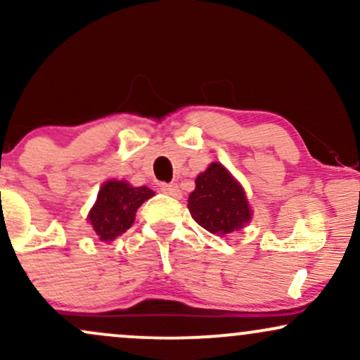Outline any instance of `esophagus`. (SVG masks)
<instances>
[{"mask_svg":"<svg viewBox=\"0 0 360 360\" xmlns=\"http://www.w3.org/2000/svg\"><path fill=\"white\" fill-rule=\"evenodd\" d=\"M160 191H162L164 194H167V196H172V198H181V189L179 186L171 183V184H160Z\"/></svg>","mask_w":360,"mask_h":360,"instance_id":"1","label":"esophagus"}]
</instances>
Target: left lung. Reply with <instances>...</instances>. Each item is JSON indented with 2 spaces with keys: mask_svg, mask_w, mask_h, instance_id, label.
I'll use <instances>...</instances> for the list:
<instances>
[{
  "mask_svg": "<svg viewBox=\"0 0 360 360\" xmlns=\"http://www.w3.org/2000/svg\"><path fill=\"white\" fill-rule=\"evenodd\" d=\"M188 208L198 225L218 235L242 229L252 214L240 184L217 162L196 177V189L189 194Z\"/></svg>",
  "mask_w": 360,
  "mask_h": 360,
  "instance_id": "8db88e82",
  "label": "left lung"
}]
</instances>
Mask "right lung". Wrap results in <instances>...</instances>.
Listing matches in <instances>:
<instances>
[{"label":"right lung","mask_w":360,"mask_h":360,"mask_svg":"<svg viewBox=\"0 0 360 360\" xmlns=\"http://www.w3.org/2000/svg\"><path fill=\"white\" fill-rule=\"evenodd\" d=\"M152 196L154 191L146 186L131 188L125 181H108L103 184L96 205L89 213V221L100 240H115L118 235L127 232L135 220L139 206Z\"/></svg>","instance_id":"right-lung-1"}]
</instances>
